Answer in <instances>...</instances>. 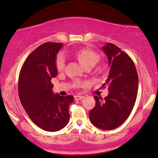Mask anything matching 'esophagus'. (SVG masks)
<instances>
[{"mask_svg":"<svg viewBox=\"0 0 158 158\" xmlns=\"http://www.w3.org/2000/svg\"><path fill=\"white\" fill-rule=\"evenodd\" d=\"M84 98L83 96H75V100H81Z\"/></svg>","mask_w":158,"mask_h":158,"instance_id":"obj_1","label":"esophagus"}]
</instances>
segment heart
<instances>
[{"label": "heart", "mask_w": 158, "mask_h": 158, "mask_svg": "<svg viewBox=\"0 0 158 158\" xmlns=\"http://www.w3.org/2000/svg\"><path fill=\"white\" fill-rule=\"evenodd\" d=\"M75 56L84 67H87L88 65L94 66L100 60V56L98 53L88 49H81L75 55ZM55 64L56 68L58 70L61 71L64 68L65 57H64L63 54H59L57 56Z\"/></svg>", "instance_id": "b5f03b06"}]
</instances>
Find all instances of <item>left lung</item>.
Instances as JSON below:
<instances>
[{"mask_svg":"<svg viewBox=\"0 0 158 158\" xmlns=\"http://www.w3.org/2000/svg\"><path fill=\"white\" fill-rule=\"evenodd\" d=\"M102 50L110 67L102 87L107 86L109 92L104 99L94 96L96 106L89 112V118L95 127L111 130L122 125L132 111L137 96L138 75L131 58L117 46L106 43Z\"/></svg>","mask_w":158,"mask_h":158,"instance_id":"left-lung-1","label":"left lung"}]
</instances>
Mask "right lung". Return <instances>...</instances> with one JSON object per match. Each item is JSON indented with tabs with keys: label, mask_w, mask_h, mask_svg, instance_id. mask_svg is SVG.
I'll use <instances>...</instances> for the list:
<instances>
[{
	"label": "right lung",
	"mask_w": 158,
	"mask_h": 158,
	"mask_svg": "<svg viewBox=\"0 0 158 158\" xmlns=\"http://www.w3.org/2000/svg\"><path fill=\"white\" fill-rule=\"evenodd\" d=\"M62 43L46 42L32 52L23 62L19 78V96L34 124L47 131L64 128L70 120L73 96L54 94L51 79L57 75L56 56Z\"/></svg>",
	"instance_id": "obj_1"
}]
</instances>
